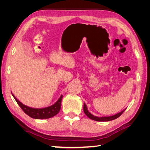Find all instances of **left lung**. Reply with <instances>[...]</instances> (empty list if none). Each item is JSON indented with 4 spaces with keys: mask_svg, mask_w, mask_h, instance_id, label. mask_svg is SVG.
I'll use <instances>...</instances> for the list:
<instances>
[{
    "mask_svg": "<svg viewBox=\"0 0 150 150\" xmlns=\"http://www.w3.org/2000/svg\"><path fill=\"white\" fill-rule=\"evenodd\" d=\"M83 110H84V112L86 114V115L90 119H91L94 121H109L115 120V119L117 118L118 117H120L122 114V112L125 111L126 109H125V110H123L122 111L117 113V114H116L115 115L110 116H105V117H98V116H94L93 115H92L91 113L88 110L87 106H86V104L85 103H84Z\"/></svg>",
    "mask_w": 150,
    "mask_h": 150,
    "instance_id": "obj_1",
    "label": "left lung"
}]
</instances>
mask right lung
<instances>
[{
	"label": "right lung",
	"mask_w": 150,
	"mask_h": 150,
	"mask_svg": "<svg viewBox=\"0 0 150 150\" xmlns=\"http://www.w3.org/2000/svg\"><path fill=\"white\" fill-rule=\"evenodd\" d=\"M12 94L17 104H19V106L21 108L22 110L24 111L26 115H28L32 118L39 120L48 119L58 114V112H59L61 110V101L63 96L62 95H61L58 100L51 106H48L44 108H33L24 105V104L18 100L12 93Z\"/></svg>",
	"instance_id": "obj_1"
}]
</instances>
